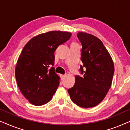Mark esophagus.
I'll return each instance as SVG.
<instances>
[{
  "label": "esophagus",
  "instance_id": "obj_1",
  "mask_svg": "<svg viewBox=\"0 0 130 130\" xmlns=\"http://www.w3.org/2000/svg\"><path fill=\"white\" fill-rule=\"evenodd\" d=\"M64 77H65V76L63 75V74H60V77H61V80H63L64 78Z\"/></svg>",
  "mask_w": 130,
  "mask_h": 130
}]
</instances>
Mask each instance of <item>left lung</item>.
Segmentation results:
<instances>
[{"mask_svg": "<svg viewBox=\"0 0 130 130\" xmlns=\"http://www.w3.org/2000/svg\"><path fill=\"white\" fill-rule=\"evenodd\" d=\"M77 37L82 45L80 71L83 76H75V83L68 92L77 105L92 108L102 102L111 88L114 65L98 38L83 32H79Z\"/></svg>", "mask_w": 130, "mask_h": 130, "instance_id": "left-lung-1", "label": "left lung"}]
</instances>
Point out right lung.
<instances>
[{
  "instance_id": "right-lung-1",
  "label": "right lung",
  "mask_w": 130,
  "mask_h": 130,
  "mask_svg": "<svg viewBox=\"0 0 130 130\" xmlns=\"http://www.w3.org/2000/svg\"><path fill=\"white\" fill-rule=\"evenodd\" d=\"M72 33L60 31L42 33L31 39L22 49L15 68L21 93L31 104L41 106L52 99L60 83L55 73L54 52Z\"/></svg>"
}]
</instances>
